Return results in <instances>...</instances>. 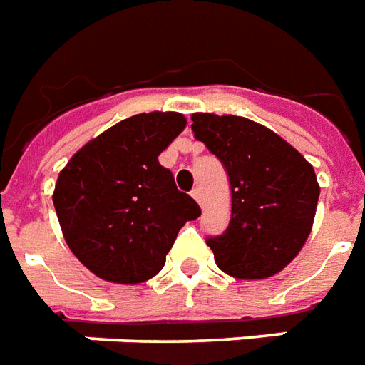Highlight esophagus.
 I'll return each instance as SVG.
<instances>
[{"label": "esophagus", "instance_id": "1", "mask_svg": "<svg viewBox=\"0 0 365 365\" xmlns=\"http://www.w3.org/2000/svg\"><path fill=\"white\" fill-rule=\"evenodd\" d=\"M191 197L195 199L197 203H201V190H199V187H195V190L191 191Z\"/></svg>", "mask_w": 365, "mask_h": 365}]
</instances>
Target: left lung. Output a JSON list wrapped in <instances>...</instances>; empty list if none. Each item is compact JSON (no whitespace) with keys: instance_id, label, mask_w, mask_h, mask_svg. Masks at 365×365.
<instances>
[{"instance_id":"1","label":"left lung","mask_w":365,"mask_h":365,"mask_svg":"<svg viewBox=\"0 0 365 365\" xmlns=\"http://www.w3.org/2000/svg\"><path fill=\"white\" fill-rule=\"evenodd\" d=\"M195 138L221 160L230 182V222L207 238L219 269L237 279H266L289 264L313 229L319 182L313 166L260 123L193 113Z\"/></svg>"}]
</instances>
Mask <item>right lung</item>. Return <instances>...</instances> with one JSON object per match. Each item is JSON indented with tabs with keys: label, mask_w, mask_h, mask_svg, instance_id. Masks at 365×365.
I'll return each mask as SVG.
<instances>
[{
	"label": "right lung",
	"mask_w": 365,
	"mask_h": 365,
	"mask_svg": "<svg viewBox=\"0 0 365 365\" xmlns=\"http://www.w3.org/2000/svg\"><path fill=\"white\" fill-rule=\"evenodd\" d=\"M185 125L175 111L133 115L83 144L62 168L52 193L60 229L97 277L148 282L164 268L180 229L201 215L158 162Z\"/></svg>",
	"instance_id": "add662e5"
}]
</instances>
